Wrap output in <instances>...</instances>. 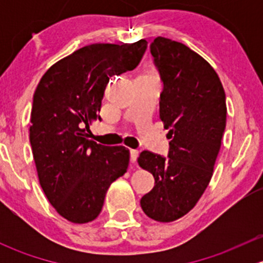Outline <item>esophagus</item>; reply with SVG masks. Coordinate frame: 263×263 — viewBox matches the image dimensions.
Listing matches in <instances>:
<instances>
[{
  "label": "esophagus",
  "instance_id": "esophagus-1",
  "mask_svg": "<svg viewBox=\"0 0 263 263\" xmlns=\"http://www.w3.org/2000/svg\"><path fill=\"white\" fill-rule=\"evenodd\" d=\"M129 154H131V161H132V163H136L137 158H139V150L131 148V150H129Z\"/></svg>",
  "mask_w": 263,
  "mask_h": 263
}]
</instances>
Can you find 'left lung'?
<instances>
[{
    "mask_svg": "<svg viewBox=\"0 0 263 263\" xmlns=\"http://www.w3.org/2000/svg\"><path fill=\"white\" fill-rule=\"evenodd\" d=\"M164 89L160 119L169 129L168 158L142 151L139 165L155 185L140 203L150 219L171 222L190 213L213 177L227 124L225 91L210 63L179 42L158 36L150 46Z\"/></svg>",
    "mask_w": 263,
    "mask_h": 263,
    "instance_id": "8db88e82",
    "label": "left lung"
}]
</instances>
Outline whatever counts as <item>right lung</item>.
I'll return each mask as SVG.
<instances>
[{"mask_svg":"<svg viewBox=\"0 0 263 263\" xmlns=\"http://www.w3.org/2000/svg\"><path fill=\"white\" fill-rule=\"evenodd\" d=\"M147 42L97 43L50 66L39 81L30 116V145L41 187L58 214L75 224L97 219L105 193L127 172L129 150L89 140L100 119L104 90L113 75L131 71Z\"/></svg>","mask_w":263,"mask_h":263,"instance_id":"right-lung-1","label":"right lung"}]
</instances>
